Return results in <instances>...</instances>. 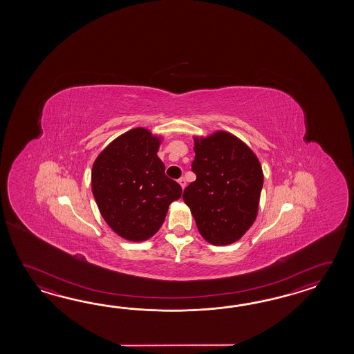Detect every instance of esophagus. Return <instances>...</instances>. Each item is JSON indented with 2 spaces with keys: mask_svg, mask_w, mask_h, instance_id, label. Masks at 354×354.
<instances>
[{
  "mask_svg": "<svg viewBox=\"0 0 354 354\" xmlns=\"http://www.w3.org/2000/svg\"><path fill=\"white\" fill-rule=\"evenodd\" d=\"M178 183H180V186L182 188L186 187V180L183 178V177H180V180H178Z\"/></svg>",
  "mask_w": 354,
  "mask_h": 354,
  "instance_id": "34e87169",
  "label": "esophagus"
}]
</instances>
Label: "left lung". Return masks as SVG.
<instances>
[{
  "mask_svg": "<svg viewBox=\"0 0 354 354\" xmlns=\"http://www.w3.org/2000/svg\"><path fill=\"white\" fill-rule=\"evenodd\" d=\"M194 149L196 180L185 188L183 201L206 241L215 245L234 243L256 220L263 187L261 163L226 131L196 138Z\"/></svg>",
  "mask_w": 354,
  "mask_h": 354,
  "instance_id": "obj_1",
  "label": "left lung"
}]
</instances>
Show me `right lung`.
Here are the masks:
<instances>
[{
	"mask_svg": "<svg viewBox=\"0 0 354 354\" xmlns=\"http://www.w3.org/2000/svg\"><path fill=\"white\" fill-rule=\"evenodd\" d=\"M158 136L136 128L109 144L92 167V194L106 223L131 241L157 233L182 188L165 174Z\"/></svg>",
	"mask_w": 354,
	"mask_h": 354,
	"instance_id": "add662e5",
	"label": "right lung"
}]
</instances>
